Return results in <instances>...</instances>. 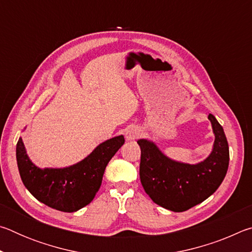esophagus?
<instances>
[{
  "label": "esophagus",
  "mask_w": 252,
  "mask_h": 252,
  "mask_svg": "<svg viewBox=\"0 0 252 252\" xmlns=\"http://www.w3.org/2000/svg\"><path fill=\"white\" fill-rule=\"evenodd\" d=\"M139 134H140V132L138 129H135V127H131V129L126 130V138L131 141V140H135L136 138H138Z\"/></svg>",
  "instance_id": "esophagus-1"
}]
</instances>
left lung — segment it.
I'll return each instance as SVG.
<instances>
[{
  "label": "left lung",
  "instance_id": "left-lung-1",
  "mask_svg": "<svg viewBox=\"0 0 252 252\" xmlns=\"http://www.w3.org/2000/svg\"><path fill=\"white\" fill-rule=\"evenodd\" d=\"M216 140L211 155L198 164H186L165 157L153 142L141 139L140 180L152 201L174 212L189 210L218 189L227 174L229 146L222 126L210 113Z\"/></svg>",
  "mask_w": 252,
  "mask_h": 252
}]
</instances>
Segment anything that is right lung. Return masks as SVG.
I'll return each instance as SVG.
<instances>
[{"label": "right lung", "mask_w": 252, "mask_h": 252, "mask_svg": "<svg viewBox=\"0 0 252 252\" xmlns=\"http://www.w3.org/2000/svg\"><path fill=\"white\" fill-rule=\"evenodd\" d=\"M125 143L123 135L101 143L90 156L69 168L40 169L27 156L22 139L16 143V161L23 185L42 203L74 212L90 203L99 191L105 167Z\"/></svg>", "instance_id": "1"}]
</instances>
